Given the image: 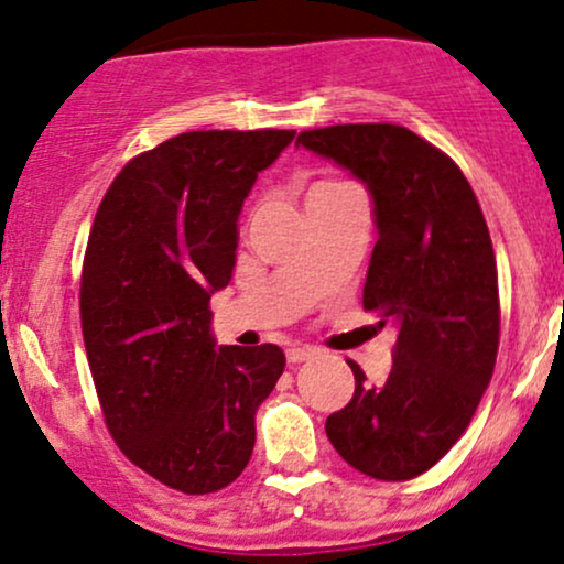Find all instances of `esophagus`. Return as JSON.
Returning <instances> with one entry per match:
<instances>
[{"mask_svg":"<svg viewBox=\"0 0 564 564\" xmlns=\"http://www.w3.org/2000/svg\"><path fill=\"white\" fill-rule=\"evenodd\" d=\"M316 354V349L312 346H293V349H288V362L299 365V362H306V359H312Z\"/></svg>","mask_w":564,"mask_h":564,"instance_id":"obj_1","label":"esophagus"}]
</instances>
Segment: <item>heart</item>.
I'll list each match as a JSON object with an SVG mask.
<instances>
[{
    "label": "heart",
    "instance_id": "obj_1",
    "mask_svg": "<svg viewBox=\"0 0 564 564\" xmlns=\"http://www.w3.org/2000/svg\"><path fill=\"white\" fill-rule=\"evenodd\" d=\"M338 186H344V183H330V181H322V183H316V186L312 188V192H308V197H312V194L330 192V188H338Z\"/></svg>",
    "mask_w": 564,
    "mask_h": 564
}]
</instances>
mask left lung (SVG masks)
<instances>
[{"label": "left lung", "instance_id": "1", "mask_svg": "<svg viewBox=\"0 0 564 564\" xmlns=\"http://www.w3.org/2000/svg\"><path fill=\"white\" fill-rule=\"evenodd\" d=\"M295 145L365 183L378 242L362 306L397 327L383 386L349 362L354 397L327 419V440L367 477L413 479L460 440L496 367L501 314L485 215L458 164L400 124L306 130Z\"/></svg>", "mask_w": 564, "mask_h": 564}]
</instances>
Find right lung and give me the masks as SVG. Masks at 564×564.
<instances>
[{"mask_svg": "<svg viewBox=\"0 0 564 564\" xmlns=\"http://www.w3.org/2000/svg\"><path fill=\"white\" fill-rule=\"evenodd\" d=\"M293 130H197L122 167L82 269L87 362L119 451L173 490L231 485L256 413L284 370L280 346H218L210 295L231 282L237 220Z\"/></svg>", "mask_w": 564, "mask_h": 564, "instance_id": "obj_1", "label": "right lung"}]
</instances>
